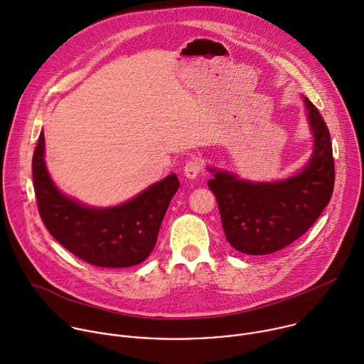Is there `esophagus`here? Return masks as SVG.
Returning a JSON list of instances; mask_svg holds the SVG:
<instances>
[{
    "label": "esophagus",
    "instance_id": "1",
    "mask_svg": "<svg viewBox=\"0 0 364 364\" xmlns=\"http://www.w3.org/2000/svg\"><path fill=\"white\" fill-rule=\"evenodd\" d=\"M183 171H184V176H186L187 178H191V180H193V178H196V177L203 171V164L200 163V160L191 159V160H188V161L186 163Z\"/></svg>",
    "mask_w": 364,
    "mask_h": 364
}]
</instances>
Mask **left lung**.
I'll return each instance as SVG.
<instances>
[{"label":"left lung","instance_id":"8db88e82","mask_svg":"<svg viewBox=\"0 0 364 364\" xmlns=\"http://www.w3.org/2000/svg\"><path fill=\"white\" fill-rule=\"evenodd\" d=\"M304 102L316 146L299 174L277 183H250L215 171L207 183L218 200L226 239L242 253L284 249L313 226L330 203L336 178L330 131L311 100Z\"/></svg>","mask_w":364,"mask_h":364}]
</instances>
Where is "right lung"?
I'll return each mask as SVG.
<instances>
[{
    "instance_id": "1",
    "label": "right lung",
    "mask_w": 364,
    "mask_h": 364,
    "mask_svg": "<svg viewBox=\"0 0 364 364\" xmlns=\"http://www.w3.org/2000/svg\"><path fill=\"white\" fill-rule=\"evenodd\" d=\"M33 184L40 218L62 246L99 268H128L144 262L157 243L168 204L180 187L176 174L148 187L128 203L90 209L63 196L44 164V135L33 154Z\"/></svg>"
}]
</instances>
